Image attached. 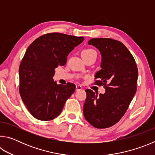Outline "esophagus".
<instances>
[{"instance_id": "obj_1", "label": "esophagus", "mask_w": 155, "mask_h": 155, "mask_svg": "<svg viewBox=\"0 0 155 155\" xmlns=\"http://www.w3.org/2000/svg\"><path fill=\"white\" fill-rule=\"evenodd\" d=\"M82 90V87L81 85H77L76 86V91H79Z\"/></svg>"}]
</instances>
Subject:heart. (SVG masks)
I'll return each mask as SVG.
<instances>
[{
  "instance_id": "heart-1",
  "label": "heart",
  "mask_w": 155,
  "mask_h": 155,
  "mask_svg": "<svg viewBox=\"0 0 155 155\" xmlns=\"http://www.w3.org/2000/svg\"><path fill=\"white\" fill-rule=\"evenodd\" d=\"M92 53H96V52L94 51L93 49H91V48H85L83 50V51L81 52V56L83 58V57H85L88 55H90V54H92Z\"/></svg>"
}]
</instances>
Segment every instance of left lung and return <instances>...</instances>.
<instances>
[{
  "mask_svg": "<svg viewBox=\"0 0 155 155\" xmlns=\"http://www.w3.org/2000/svg\"><path fill=\"white\" fill-rule=\"evenodd\" d=\"M102 55V69L96 72L94 84L103 86L105 93L97 96L87 89L83 115L97 128L112 127L127 112L137 90L138 70L134 57L121 41L111 38H92Z\"/></svg>",
  "mask_w": 155,
  "mask_h": 155,
  "instance_id": "8db88e82",
  "label": "left lung"
}]
</instances>
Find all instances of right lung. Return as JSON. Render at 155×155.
Instances as JSON below:
<instances>
[{"mask_svg":"<svg viewBox=\"0 0 155 155\" xmlns=\"http://www.w3.org/2000/svg\"><path fill=\"white\" fill-rule=\"evenodd\" d=\"M83 40V37L49 33L28 47L19 67V91L23 103L36 119L48 121L55 118L74 92V84L63 85L54 82V68L66 64L68 54Z\"/></svg>","mask_w":155,"mask_h":155,"instance_id":"add662e5","label":"right lung"}]
</instances>
